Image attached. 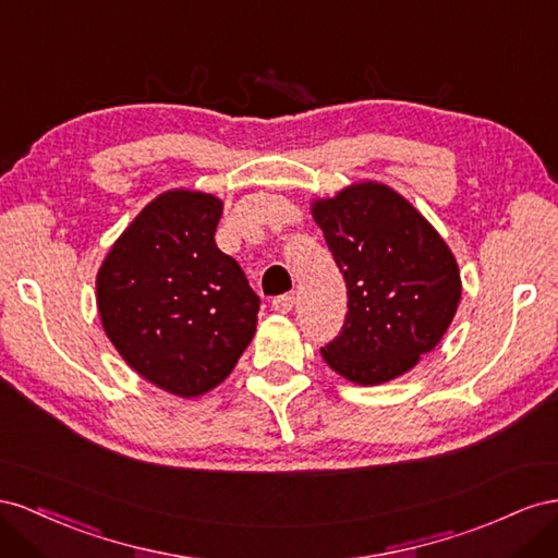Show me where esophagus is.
I'll return each mask as SVG.
<instances>
[{"instance_id":"esophagus-1","label":"esophagus","mask_w":558,"mask_h":558,"mask_svg":"<svg viewBox=\"0 0 558 558\" xmlns=\"http://www.w3.org/2000/svg\"><path fill=\"white\" fill-rule=\"evenodd\" d=\"M270 308L278 311V313H290L294 308V294H280L274 299V304Z\"/></svg>"}]
</instances>
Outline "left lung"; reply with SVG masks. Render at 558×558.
<instances>
[{
  "instance_id": "obj_1",
  "label": "left lung",
  "mask_w": 558,
  "mask_h": 558,
  "mask_svg": "<svg viewBox=\"0 0 558 558\" xmlns=\"http://www.w3.org/2000/svg\"><path fill=\"white\" fill-rule=\"evenodd\" d=\"M348 290L339 337L320 353L357 386L407 374L449 329L460 301L456 257L413 205L378 182L313 203Z\"/></svg>"
}]
</instances>
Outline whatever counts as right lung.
Returning a JSON list of instances; mask_svg holds the SVG:
<instances>
[{
    "instance_id": "obj_1",
    "label": "right lung",
    "mask_w": 558,
    "mask_h": 558,
    "mask_svg": "<svg viewBox=\"0 0 558 558\" xmlns=\"http://www.w3.org/2000/svg\"><path fill=\"white\" fill-rule=\"evenodd\" d=\"M221 201L172 189L105 257L95 288L109 341L149 384L198 397L225 380L257 329L259 296L215 243Z\"/></svg>"
}]
</instances>
